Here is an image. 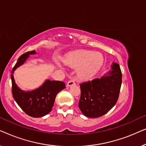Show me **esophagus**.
Wrapping results in <instances>:
<instances>
[{"label": "esophagus", "instance_id": "obj_1", "mask_svg": "<svg viewBox=\"0 0 146 146\" xmlns=\"http://www.w3.org/2000/svg\"><path fill=\"white\" fill-rule=\"evenodd\" d=\"M74 84H75L74 80L72 79L70 81H68V84H67V86H73Z\"/></svg>", "mask_w": 146, "mask_h": 146}]
</instances>
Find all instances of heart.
<instances>
[{"label":"heart","instance_id":"b5f03b06","mask_svg":"<svg viewBox=\"0 0 146 146\" xmlns=\"http://www.w3.org/2000/svg\"><path fill=\"white\" fill-rule=\"evenodd\" d=\"M66 64L77 68V76L86 80L91 78L100 68L104 63V56L100 52L84 50L74 51L65 57Z\"/></svg>","mask_w":146,"mask_h":146}]
</instances>
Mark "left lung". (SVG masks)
Instances as JSON below:
<instances>
[{
    "label": "left lung",
    "instance_id": "1",
    "mask_svg": "<svg viewBox=\"0 0 146 146\" xmlns=\"http://www.w3.org/2000/svg\"><path fill=\"white\" fill-rule=\"evenodd\" d=\"M121 72L118 64L113 62L110 70L100 78L80 84L79 108L88 117L104 115L116 104L121 85Z\"/></svg>",
    "mask_w": 146,
    "mask_h": 146
}]
</instances>
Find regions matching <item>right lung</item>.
Wrapping results in <instances>:
<instances>
[{
  "mask_svg": "<svg viewBox=\"0 0 146 146\" xmlns=\"http://www.w3.org/2000/svg\"><path fill=\"white\" fill-rule=\"evenodd\" d=\"M36 54L35 50L28 52L21 56L11 72L12 92L15 100L27 115L40 117L50 112L57 94L66 88L63 82L46 80L40 86L31 91L23 90L15 83L13 73L25 64L30 55Z\"/></svg>",
  "mask_w": 146,
  "mask_h": 146,
  "instance_id": "obj_1",
  "label": "right lung"
}]
</instances>
